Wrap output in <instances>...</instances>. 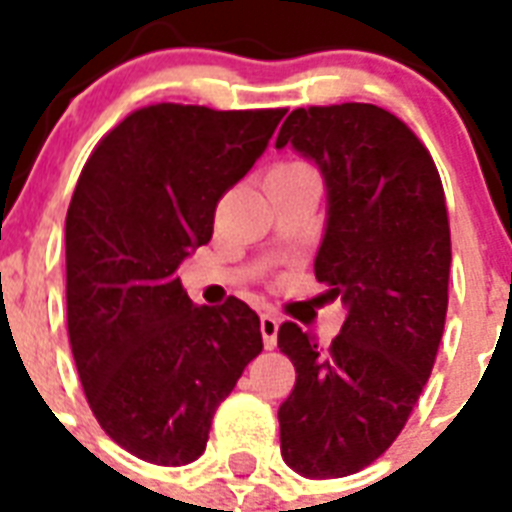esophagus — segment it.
Segmentation results:
<instances>
[{"instance_id":"esophagus-1","label":"esophagus","mask_w":512,"mask_h":512,"mask_svg":"<svg viewBox=\"0 0 512 512\" xmlns=\"http://www.w3.org/2000/svg\"><path fill=\"white\" fill-rule=\"evenodd\" d=\"M260 332H263V345L271 350L276 345V335H279V319L271 316V313H263L260 316Z\"/></svg>"}]
</instances>
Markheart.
<instances>
[{"mask_svg": "<svg viewBox=\"0 0 512 512\" xmlns=\"http://www.w3.org/2000/svg\"><path fill=\"white\" fill-rule=\"evenodd\" d=\"M276 170H311V167L303 162H284V164H279Z\"/></svg>", "mask_w": 512, "mask_h": 512, "instance_id": "obj_1", "label": "heart"}]
</instances>
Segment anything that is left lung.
Wrapping results in <instances>:
<instances>
[{"instance_id":"obj_1","label":"left lung","mask_w":512,"mask_h":512,"mask_svg":"<svg viewBox=\"0 0 512 512\" xmlns=\"http://www.w3.org/2000/svg\"><path fill=\"white\" fill-rule=\"evenodd\" d=\"M287 143L327 183L316 279L348 316L327 350L295 321L279 327L297 372L279 406L281 454L308 478H342L396 441L436 364L452 265L446 196L422 140L372 103L295 108L276 138Z\"/></svg>"}]
</instances>
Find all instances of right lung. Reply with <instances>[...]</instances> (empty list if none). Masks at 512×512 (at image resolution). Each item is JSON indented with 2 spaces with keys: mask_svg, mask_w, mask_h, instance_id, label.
I'll list each match as a JSON object with an SVG mask.
<instances>
[{
  "mask_svg": "<svg viewBox=\"0 0 512 512\" xmlns=\"http://www.w3.org/2000/svg\"><path fill=\"white\" fill-rule=\"evenodd\" d=\"M284 114L138 108L79 175L66 215L68 340L95 420L140 460H196L220 401L263 350L247 303L193 305L177 268L212 239L217 201Z\"/></svg>",
  "mask_w": 512,
  "mask_h": 512,
  "instance_id": "right-lung-1",
  "label": "right lung"
}]
</instances>
